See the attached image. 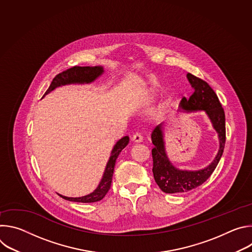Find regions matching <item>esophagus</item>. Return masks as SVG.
Returning <instances> with one entry per match:
<instances>
[{
    "instance_id": "esophagus-1",
    "label": "esophagus",
    "mask_w": 252,
    "mask_h": 252,
    "mask_svg": "<svg viewBox=\"0 0 252 252\" xmlns=\"http://www.w3.org/2000/svg\"><path fill=\"white\" fill-rule=\"evenodd\" d=\"M132 141L133 142H136V143H138V142H141L142 141V135L140 134V133H138V132H136V133H134L133 135H132Z\"/></svg>"
}]
</instances>
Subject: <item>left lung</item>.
Listing matches in <instances>:
<instances>
[{
	"mask_svg": "<svg viewBox=\"0 0 252 252\" xmlns=\"http://www.w3.org/2000/svg\"><path fill=\"white\" fill-rule=\"evenodd\" d=\"M187 78L193 89V94L189 99L186 97L182 99L178 111L183 113L204 112L212 127L218 133L220 149L214 159L204 168L197 170L179 169L172 164L166 154L164 140L165 125L164 123L158 125L152 133L154 145L152 151L154 160L153 172L156 183L165 193L188 192L201 186L218 166L225 145V115L217 94L201 79L189 73L187 75Z\"/></svg>",
	"mask_w": 252,
	"mask_h": 252,
	"instance_id": "obj_1",
	"label": "left lung"
}]
</instances>
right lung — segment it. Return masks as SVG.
I'll use <instances>...</instances> for the list:
<instances>
[{"instance_id":"add662e5","label":"right lung","mask_w":252,"mask_h":252,"mask_svg":"<svg viewBox=\"0 0 252 252\" xmlns=\"http://www.w3.org/2000/svg\"><path fill=\"white\" fill-rule=\"evenodd\" d=\"M103 67L100 65L95 66H73L63 73L59 74L55 77L53 82L51 83V86L49 87L48 91L45 94H50L54 90H56L59 87L66 86V85H84V84H92L95 80H97L102 74H103ZM129 137L124 136L120 140L117 141L116 145L114 146V149L111 153V157L107 160V163L105 165L104 172L102 174V177L97 186V188L91 192L90 194H87L85 196L80 197H67L62 194H59L61 197L75 202H83V203H90V202H95L104 197V195L109 191L112 179L114 174V169L116 165V160L121 154V152L128 145Z\"/></svg>"}]
</instances>
